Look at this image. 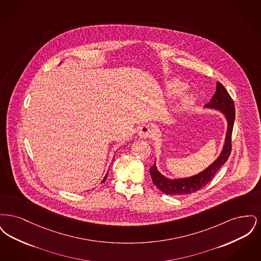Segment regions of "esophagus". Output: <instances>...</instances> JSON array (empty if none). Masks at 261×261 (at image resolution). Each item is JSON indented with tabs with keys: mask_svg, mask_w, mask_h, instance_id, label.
Masks as SVG:
<instances>
[{
	"mask_svg": "<svg viewBox=\"0 0 261 261\" xmlns=\"http://www.w3.org/2000/svg\"><path fill=\"white\" fill-rule=\"evenodd\" d=\"M139 137L141 139H147L151 136V130L149 125H143L139 128Z\"/></svg>",
	"mask_w": 261,
	"mask_h": 261,
	"instance_id": "34e87169",
	"label": "esophagus"
}]
</instances>
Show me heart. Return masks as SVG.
Masks as SVG:
<instances>
[{
	"instance_id": "b5f03b06",
	"label": "heart",
	"mask_w": 261,
	"mask_h": 261,
	"mask_svg": "<svg viewBox=\"0 0 261 261\" xmlns=\"http://www.w3.org/2000/svg\"><path fill=\"white\" fill-rule=\"evenodd\" d=\"M185 89H186V84L181 82L180 80H177V79L171 80L167 85V92L171 96L180 94ZM193 102H194V96L192 94H187V95H184L180 99L179 108L185 110V109H188L191 105H193Z\"/></svg>"
}]
</instances>
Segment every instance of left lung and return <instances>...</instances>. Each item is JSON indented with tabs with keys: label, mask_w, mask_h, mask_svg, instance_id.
Here are the masks:
<instances>
[{
	"label": "left lung",
	"mask_w": 261,
	"mask_h": 261,
	"mask_svg": "<svg viewBox=\"0 0 261 261\" xmlns=\"http://www.w3.org/2000/svg\"><path fill=\"white\" fill-rule=\"evenodd\" d=\"M206 109H212L222 112L227 120V131L224 141L223 148L218 155V158L211 163L208 167H206L201 172L179 179H170L166 176L162 175L156 168V164L154 163L149 168V173L151 176L152 182L162 192L166 195L177 196V195H188L191 193H195L210 183L212 178L217 173L220 167L227 162L232 149L231 137L235 120V106L234 101L227 90L220 82L216 84V92L213 95L211 101L204 106Z\"/></svg>",
	"instance_id": "1"
}]
</instances>
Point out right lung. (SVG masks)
Segmentation results:
<instances>
[{
  "label": "right lung",
  "instance_id": "1",
  "mask_svg": "<svg viewBox=\"0 0 261 261\" xmlns=\"http://www.w3.org/2000/svg\"><path fill=\"white\" fill-rule=\"evenodd\" d=\"M107 177H108V173L106 174V176H105V178H103V180L101 181V183H103L105 181H106V179H107Z\"/></svg>",
  "mask_w": 261,
  "mask_h": 261
}]
</instances>
